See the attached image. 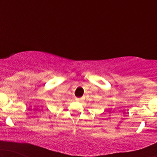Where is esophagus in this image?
<instances>
[{"label": "esophagus", "instance_id": "esophagus-1", "mask_svg": "<svg viewBox=\"0 0 157 157\" xmlns=\"http://www.w3.org/2000/svg\"><path fill=\"white\" fill-rule=\"evenodd\" d=\"M76 101H80L82 100V98H76Z\"/></svg>", "mask_w": 157, "mask_h": 157}]
</instances>
